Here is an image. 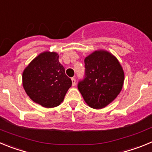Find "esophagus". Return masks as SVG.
<instances>
[{"label": "esophagus", "mask_w": 152, "mask_h": 152, "mask_svg": "<svg viewBox=\"0 0 152 152\" xmlns=\"http://www.w3.org/2000/svg\"><path fill=\"white\" fill-rule=\"evenodd\" d=\"M72 85L75 86V84H76V80H75V77H72Z\"/></svg>", "instance_id": "34e87169"}]
</instances>
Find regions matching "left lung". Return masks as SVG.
Segmentation results:
<instances>
[{
  "label": "left lung",
  "mask_w": 152,
  "mask_h": 152,
  "mask_svg": "<svg viewBox=\"0 0 152 152\" xmlns=\"http://www.w3.org/2000/svg\"><path fill=\"white\" fill-rule=\"evenodd\" d=\"M85 76L77 88L89 107H107L119 95L124 83V72L115 56L97 50L85 58Z\"/></svg>",
  "instance_id": "8db88e82"
}]
</instances>
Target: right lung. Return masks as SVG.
<instances>
[{"label": "right lung", "instance_id": "1", "mask_svg": "<svg viewBox=\"0 0 152 152\" xmlns=\"http://www.w3.org/2000/svg\"><path fill=\"white\" fill-rule=\"evenodd\" d=\"M22 80L31 100L46 108L60 105L72 84L54 52H44L35 58L24 69Z\"/></svg>", "mask_w": 152, "mask_h": 152}]
</instances>
